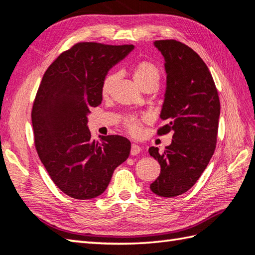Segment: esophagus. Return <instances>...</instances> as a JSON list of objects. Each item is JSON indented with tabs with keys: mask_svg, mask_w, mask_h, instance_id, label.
<instances>
[{
	"mask_svg": "<svg viewBox=\"0 0 255 255\" xmlns=\"http://www.w3.org/2000/svg\"><path fill=\"white\" fill-rule=\"evenodd\" d=\"M140 151H141V148H140L138 144H136V143H132V144H131V150H130L131 155H137V154H139Z\"/></svg>",
	"mask_w": 255,
	"mask_h": 255,
	"instance_id": "34e87169",
	"label": "esophagus"
}]
</instances>
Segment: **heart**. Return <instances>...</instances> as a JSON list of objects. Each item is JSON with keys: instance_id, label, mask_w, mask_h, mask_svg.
Returning <instances> with one entry per match:
<instances>
[{"instance_id": "heart-1", "label": "heart", "mask_w": 255, "mask_h": 255, "mask_svg": "<svg viewBox=\"0 0 255 255\" xmlns=\"http://www.w3.org/2000/svg\"><path fill=\"white\" fill-rule=\"evenodd\" d=\"M133 80L140 88L143 89L147 85L158 86L161 78V72L159 67L151 61H140L136 63L132 68ZM116 80V74L110 72L107 73L102 80L101 94L102 96H108L111 94L113 84ZM145 121V117H139L136 115H129L124 119L123 126L126 130L131 134H138L141 130L142 123Z\"/></svg>"}]
</instances>
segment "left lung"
<instances>
[{"instance_id":"1","label":"left lung","mask_w":255,"mask_h":255,"mask_svg":"<svg viewBox=\"0 0 255 255\" xmlns=\"http://www.w3.org/2000/svg\"><path fill=\"white\" fill-rule=\"evenodd\" d=\"M154 46L165 59L167 74L160 115L166 124L158 134L173 136L164 152L149 149L161 165L150 188L159 196L174 197L197 182L215 152L220 102L207 66L192 48L174 39L156 40Z\"/></svg>"}]
</instances>
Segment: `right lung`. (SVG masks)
Segmentation results:
<instances>
[{"mask_svg":"<svg viewBox=\"0 0 255 255\" xmlns=\"http://www.w3.org/2000/svg\"><path fill=\"white\" fill-rule=\"evenodd\" d=\"M133 45L78 42L58 56L42 77L31 110L37 153L56 186L75 199L104 193L131 143L111 134L93 141L88 114L102 103L101 84Z\"/></svg>","mask_w":255,"mask_h":255,"instance_id":"obj_1","label":"right lung"}]
</instances>
